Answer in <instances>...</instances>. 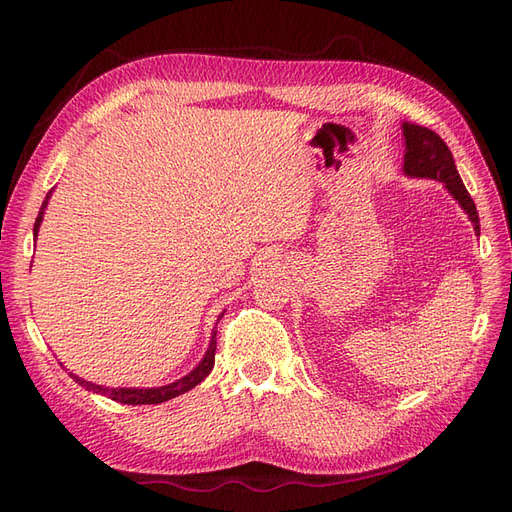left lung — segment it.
Returning a JSON list of instances; mask_svg holds the SVG:
<instances>
[{
  "mask_svg": "<svg viewBox=\"0 0 512 512\" xmlns=\"http://www.w3.org/2000/svg\"><path fill=\"white\" fill-rule=\"evenodd\" d=\"M404 138H406V156H404V173L410 177H425L436 179L446 185V190L453 194V198L461 205V209L468 213L474 230L478 232V213L474 200L470 198L466 185H463L457 166L453 160L451 149L446 147L442 138L423 126L404 121Z\"/></svg>",
  "mask_w": 512,
  "mask_h": 512,
  "instance_id": "8db88e82",
  "label": "left lung"
}]
</instances>
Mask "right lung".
Here are the masks:
<instances>
[{
  "instance_id": "add662e5",
  "label": "right lung",
  "mask_w": 512,
  "mask_h": 512,
  "mask_svg": "<svg viewBox=\"0 0 512 512\" xmlns=\"http://www.w3.org/2000/svg\"><path fill=\"white\" fill-rule=\"evenodd\" d=\"M49 198H51V192L46 194L44 203L40 207V213L36 218V224H34V237H38V228L42 224V215H44V209L46 205H49ZM215 331L211 335V344L203 356V361L198 363V367H194L188 376H183L181 380L177 382H170L166 386H158V389H108V386H100V384H94V382H87L83 378H79L76 374H70V378L74 382H79L83 389L87 391H94V393H100V395H106L108 399L113 401H119V404H128V406H149V404H162V401H168L173 399L177 395H183L188 393L190 389H194L196 384L203 382L213 369V363H215Z\"/></svg>"
}]
</instances>
